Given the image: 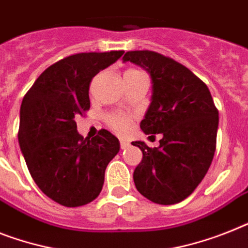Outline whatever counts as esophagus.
I'll use <instances>...</instances> for the list:
<instances>
[{
    "mask_svg": "<svg viewBox=\"0 0 248 248\" xmlns=\"http://www.w3.org/2000/svg\"><path fill=\"white\" fill-rule=\"evenodd\" d=\"M129 146H130V143L129 142H126V140H123V139L120 140V148L122 149H126Z\"/></svg>",
    "mask_w": 248,
    "mask_h": 248,
    "instance_id": "obj_1",
    "label": "esophagus"
}]
</instances>
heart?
<instances>
[{
	"label": "heart",
	"mask_w": 248,
	"mask_h": 248,
	"mask_svg": "<svg viewBox=\"0 0 248 248\" xmlns=\"http://www.w3.org/2000/svg\"><path fill=\"white\" fill-rule=\"evenodd\" d=\"M132 71H137V69H128L126 72H132ZM105 123L106 125L118 134H125L132 126L133 116L123 111L108 112L105 115Z\"/></svg>",
	"instance_id": "heart-1"
}]
</instances>
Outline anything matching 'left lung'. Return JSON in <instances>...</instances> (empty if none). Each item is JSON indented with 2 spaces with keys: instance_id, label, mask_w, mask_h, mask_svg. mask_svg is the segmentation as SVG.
Wrapping results in <instances>:
<instances>
[{
  "instance_id": "obj_1",
  "label": "left lung",
  "mask_w": 248,
  "mask_h": 248,
  "mask_svg": "<svg viewBox=\"0 0 248 248\" xmlns=\"http://www.w3.org/2000/svg\"><path fill=\"white\" fill-rule=\"evenodd\" d=\"M123 61L142 65L151 75L152 102L140 129L163 136L155 148L132 142L143 153L133 173L137 190L162 205L183 202L202 183L213 161L218 109L208 86L175 59L152 50H133Z\"/></svg>"
}]
</instances>
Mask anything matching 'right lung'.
<instances>
[{
  "instance_id": "right-lung-1",
  "label": "right lung",
  "mask_w": 248,
  "mask_h": 248,
  "mask_svg": "<svg viewBox=\"0 0 248 248\" xmlns=\"http://www.w3.org/2000/svg\"><path fill=\"white\" fill-rule=\"evenodd\" d=\"M123 53L68 55L48 67L22 99L17 137L29 172L43 193L63 206L95 200L106 166L119 152L111 133L101 129L92 139L83 138L75 119L90 109L92 78Z\"/></svg>"
}]
</instances>
